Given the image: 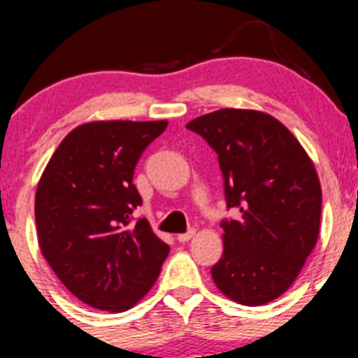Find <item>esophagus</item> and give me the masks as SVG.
I'll list each match as a JSON object with an SVG mask.
<instances>
[{"instance_id":"obj_1","label":"esophagus","mask_w":358,"mask_h":358,"mask_svg":"<svg viewBox=\"0 0 358 358\" xmlns=\"http://www.w3.org/2000/svg\"><path fill=\"white\" fill-rule=\"evenodd\" d=\"M194 236H196V230L190 229V230H187V232L178 234V236H176V239H178V243H189Z\"/></svg>"}]
</instances>
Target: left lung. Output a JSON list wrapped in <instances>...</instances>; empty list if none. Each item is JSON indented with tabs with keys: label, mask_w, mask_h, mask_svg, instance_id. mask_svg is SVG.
I'll list each match as a JSON object with an SVG mask.
<instances>
[{
	"label": "left lung",
	"mask_w": 358,
	"mask_h": 358,
	"mask_svg": "<svg viewBox=\"0 0 358 358\" xmlns=\"http://www.w3.org/2000/svg\"><path fill=\"white\" fill-rule=\"evenodd\" d=\"M187 128L218 154L229 208L223 255L213 265L216 287L234 301L259 306L284 294L317 244L322 189L312 159L270 114L220 109Z\"/></svg>",
	"instance_id": "left-lung-1"
}]
</instances>
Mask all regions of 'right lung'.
Instances as JSON below:
<instances>
[{"label":"right lung","mask_w":358,"mask_h":358,"mask_svg":"<svg viewBox=\"0 0 358 358\" xmlns=\"http://www.w3.org/2000/svg\"><path fill=\"white\" fill-rule=\"evenodd\" d=\"M168 121H93L72 129L46 164L34 216L43 256L78 299L126 312L154 282L168 244L131 215L142 204L133 171Z\"/></svg>","instance_id":"right-lung-1"}]
</instances>
